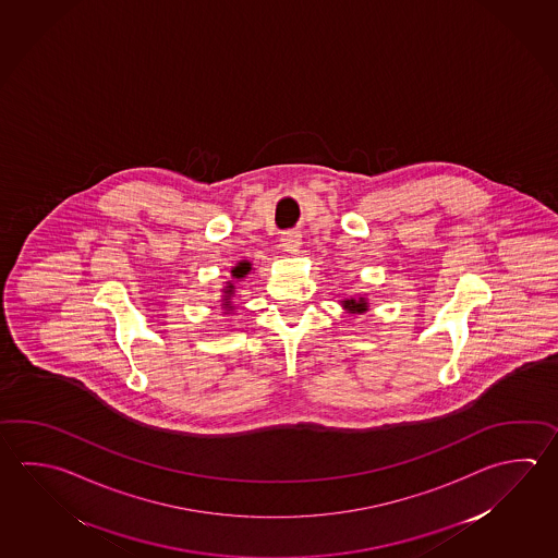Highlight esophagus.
<instances>
[{"instance_id": "esophagus-1", "label": "esophagus", "mask_w": 558, "mask_h": 558, "mask_svg": "<svg viewBox=\"0 0 558 558\" xmlns=\"http://www.w3.org/2000/svg\"><path fill=\"white\" fill-rule=\"evenodd\" d=\"M301 242H303L301 232H287L281 238V247H283V252H287V254H296L299 247H301Z\"/></svg>"}]
</instances>
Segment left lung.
Masks as SVG:
<instances>
[{
  "instance_id": "8db88e82",
  "label": "left lung",
  "mask_w": 558,
  "mask_h": 558,
  "mask_svg": "<svg viewBox=\"0 0 558 558\" xmlns=\"http://www.w3.org/2000/svg\"><path fill=\"white\" fill-rule=\"evenodd\" d=\"M342 306H344L348 313H352V315H362L367 311V301H365L364 296H357V299H344L342 301Z\"/></svg>"
}]
</instances>
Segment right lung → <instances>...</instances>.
<instances>
[{
	"mask_svg": "<svg viewBox=\"0 0 558 558\" xmlns=\"http://www.w3.org/2000/svg\"><path fill=\"white\" fill-rule=\"evenodd\" d=\"M252 271V264L250 262H240V264L235 265L232 269V277L235 279V281H240V279H243L245 275L250 274ZM233 287L232 281L230 283L226 284V289H223V299H222V306L223 308H232V294H233Z\"/></svg>",
	"mask_w": 558,
	"mask_h": 558,
	"instance_id": "obj_1",
	"label": "right lung"
}]
</instances>
